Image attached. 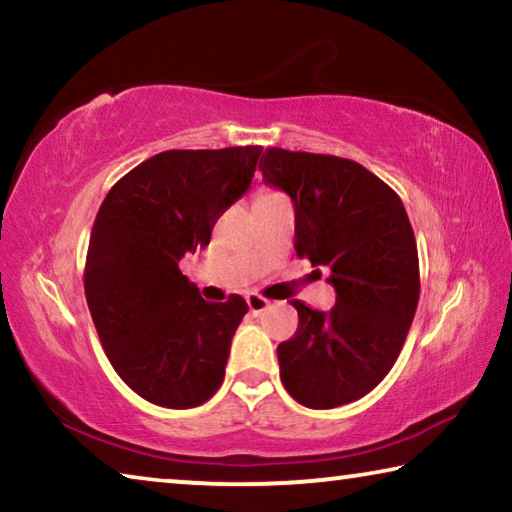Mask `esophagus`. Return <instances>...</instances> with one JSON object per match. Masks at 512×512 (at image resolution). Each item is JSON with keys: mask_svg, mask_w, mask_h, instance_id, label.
Returning <instances> with one entry per match:
<instances>
[{"mask_svg": "<svg viewBox=\"0 0 512 512\" xmlns=\"http://www.w3.org/2000/svg\"><path fill=\"white\" fill-rule=\"evenodd\" d=\"M246 302H248V309L253 311V314H259V311H264L268 307V300L262 298V296H257V293H248Z\"/></svg>", "mask_w": 512, "mask_h": 512, "instance_id": "1", "label": "esophagus"}]
</instances>
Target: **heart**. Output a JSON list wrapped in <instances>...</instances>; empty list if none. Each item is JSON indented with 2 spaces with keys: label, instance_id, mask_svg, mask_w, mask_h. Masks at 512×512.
<instances>
[{
  "label": "heart",
  "instance_id": "1",
  "mask_svg": "<svg viewBox=\"0 0 512 512\" xmlns=\"http://www.w3.org/2000/svg\"><path fill=\"white\" fill-rule=\"evenodd\" d=\"M268 196H275V192H259L255 201H259V198H268Z\"/></svg>",
  "mask_w": 512,
  "mask_h": 512
}]
</instances>
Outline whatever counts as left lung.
I'll return each instance as SVG.
<instances>
[{
    "instance_id": "1",
    "label": "left lung",
    "mask_w": 512,
    "mask_h": 512,
    "mask_svg": "<svg viewBox=\"0 0 512 512\" xmlns=\"http://www.w3.org/2000/svg\"><path fill=\"white\" fill-rule=\"evenodd\" d=\"M266 185L296 207V253L327 266L332 311L293 300L298 329L277 345L280 379L307 409H334L388 375L420 298L418 246L404 205L384 180L336 155L266 149Z\"/></svg>"
}]
</instances>
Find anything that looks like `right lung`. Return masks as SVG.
Here are the masks:
<instances>
[{
  "instance_id": "add662e5",
  "label": "right lung",
  "mask_w": 512,
  "mask_h": 512,
  "mask_svg": "<svg viewBox=\"0 0 512 512\" xmlns=\"http://www.w3.org/2000/svg\"><path fill=\"white\" fill-rule=\"evenodd\" d=\"M262 146L162 151L103 198L85 257V298L112 368L151 404L194 409L219 391L248 305L207 302L178 268L246 194Z\"/></svg>"
}]
</instances>
